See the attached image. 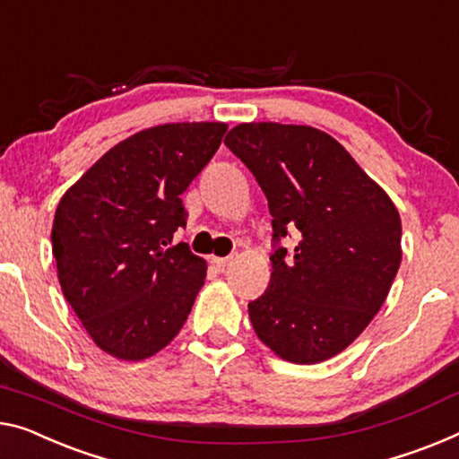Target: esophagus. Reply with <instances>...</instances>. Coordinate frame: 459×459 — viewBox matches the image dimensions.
<instances>
[{
	"label": "esophagus",
	"mask_w": 459,
	"mask_h": 459,
	"mask_svg": "<svg viewBox=\"0 0 459 459\" xmlns=\"http://www.w3.org/2000/svg\"><path fill=\"white\" fill-rule=\"evenodd\" d=\"M211 263H213L220 271H225L231 263V256H215L213 260H211Z\"/></svg>",
	"instance_id": "esophagus-1"
}]
</instances>
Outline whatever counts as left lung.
<instances>
[{
    "label": "left lung",
    "mask_w": 459,
    "mask_h": 459,
    "mask_svg": "<svg viewBox=\"0 0 459 459\" xmlns=\"http://www.w3.org/2000/svg\"><path fill=\"white\" fill-rule=\"evenodd\" d=\"M223 143L254 174L273 215L271 283L248 303L254 333L291 363L326 361L384 306L402 260L398 209L314 126L244 123ZM291 233L299 242L287 251Z\"/></svg>",
    "instance_id": "obj_1"
}]
</instances>
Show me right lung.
<instances>
[{
	"label": "right lung",
	"mask_w": 459,
	"mask_h": 459,
	"mask_svg": "<svg viewBox=\"0 0 459 459\" xmlns=\"http://www.w3.org/2000/svg\"><path fill=\"white\" fill-rule=\"evenodd\" d=\"M223 123L145 129L112 147L63 195L51 231L63 295L98 347L141 361L180 333L205 260L176 239L180 195L220 150Z\"/></svg>",
	"instance_id": "obj_1"
}]
</instances>
